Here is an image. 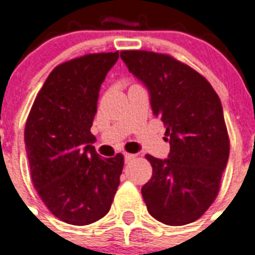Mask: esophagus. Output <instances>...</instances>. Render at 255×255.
<instances>
[{
	"label": "esophagus",
	"mask_w": 255,
	"mask_h": 255,
	"mask_svg": "<svg viewBox=\"0 0 255 255\" xmlns=\"http://www.w3.org/2000/svg\"><path fill=\"white\" fill-rule=\"evenodd\" d=\"M135 159V155H131V153H124V160H126V163L128 161H131V160Z\"/></svg>",
	"instance_id": "obj_1"
}]
</instances>
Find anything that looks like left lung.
<instances>
[{"label":"left lung","mask_w":255,"mask_h":255,"mask_svg":"<svg viewBox=\"0 0 255 255\" xmlns=\"http://www.w3.org/2000/svg\"><path fill=\"white\" fill-rule=\"evenodd\" d=\"M120 58L148 90L170 147L168 159L147 155L152 177L141 194L148 212L167 225L190 224L217 197L229 159L221 100L205 78L169 55L127 50Z\"/></svg>","instance_id":"8db88e82"}]
</instances>
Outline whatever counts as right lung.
I'll use <instances>...</instances> for the list:
<instances>
[{
    "mask_svg": "<svg viewBox=\"0 0 255 255\" xmlns=\"http://www.w3.org/2000/svg\"><path fill=\"white\" fill-rule=\"evenodd\" d=\"M119 53L88 54L57 66L38 92L25 127L31 180L61 221L83 226L108 213L124 161L102 159L91 127L100 86Z\"/></svg>",
    "mask_w": 255,
    "mask_h": 255,
    "instance_id": "1",
    "label": "right lung"
}]
</instances>
